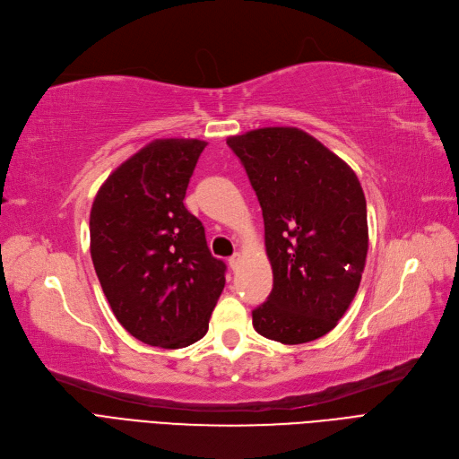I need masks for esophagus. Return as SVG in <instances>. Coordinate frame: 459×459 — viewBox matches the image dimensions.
<instances>
[{"label": "esophagus", "mask_w": 459, "mask_h": 459, "mask_svg": "<svg viewBox=\"0 0 459 459\" xmlns=\"http://www.w3.org/2000/svg\"><path fill=\"white\" fill-rule=\"evenodd\" d=\"M240 261H242V256H240V253H234L230 258H229V266L232 268V270H236L238 266H240Z\"/></svg>", "instance_id": "obj_1"}]
</instances>
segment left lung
<instances>
[{"label": "left lung", "mask_w": 459, "mask_h": 459, "mask_svg": "<svg viewBox=\"0 0 459 459\" xmlns=\"http://www.w3.org/2000/svg\"><path fill=\"white\" fill-rule=\"evenodd\" d=\"M264 217L273 287L253 311L268 340H318L349 309L368 256L366 196L354 170L296 127L229 136Z\"/></svg>", "instance_id": "obj_1"}]
</instances>
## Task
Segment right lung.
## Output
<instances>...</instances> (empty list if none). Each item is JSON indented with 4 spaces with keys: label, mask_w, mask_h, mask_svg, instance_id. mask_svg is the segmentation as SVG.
<instances>
[{
    "label": "right lung",
    "mask_w": 459,
    "mask_h": 459,
    "mask_svg": "<svg viewBox=\"0 0 459 459\" xmlns=\"http://www.w3.org/2000/svg\"><path fill=\"white\" fill-rule=\"evenodd\" d=\"M204 148L196 138H157L107 178L91 206L99 283L117 323L152 347L182 349L204 337L225 287V263L184 206Z\"/></svg>",
    "instance_id": "obj_1"
}]
</instances>
